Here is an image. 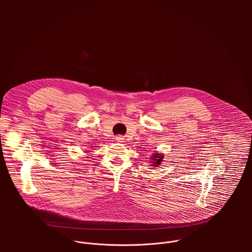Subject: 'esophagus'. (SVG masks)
<instances>
[{"label": "esophagus", "instance_id": "esophagus-1", "mask_svg": "<svg viewBox=\"0 0 252 252\" xmlns=\"http://www.w3.org/2000/svg\"><path fill=\"white\" fill-rule=\"evenodd\" d=\"M116 139H117V141H119V142H123L125 138H124L123 135H118V136L116 137Z\"/></svg>", "mask_w": 252, "mask_h": 252}]
</instances>
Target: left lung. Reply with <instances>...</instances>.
<instances>
[{"mask_svg":"<svg viewBox=\"0 0 252 252\" xmlns=\"http://www.w3.org/2000/svg\"><path fill=\"white\" fill-rule=\"evenodd\" d=\"M162 158H163V156H162V155L158 154V153L154 154V156L152 157V160H153V162H152L153 165H152V166H158V165L161 163Z\"/></svg>","mask_w":252,"mask_h":252,"instance_id":"left-lung-1","label":"left lung"}]
</instances>
